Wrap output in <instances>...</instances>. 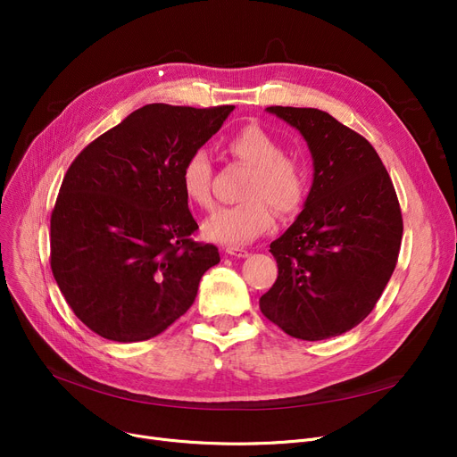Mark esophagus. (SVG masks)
<instances>
[{
  "instance_id": "1",
  "label": "esophagus",
  "mask_w": 457,
  "mask_h": 457,
  "mask_svg": "<svg viewBox=\"0 0 457 457\" xmlns=\"http://www.w3.org/2000/svg\"><path fill=\"white\" fill-rule=\"evenodd\" d=\"M226 253L231 255V257H248L250 252L245 250V248H237V246H228L226 248Z\"/></svg>"
}]
</instances>
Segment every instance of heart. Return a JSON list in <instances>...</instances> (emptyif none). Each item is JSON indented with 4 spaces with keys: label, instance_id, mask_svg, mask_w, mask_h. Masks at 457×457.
<instances>
[{
    "label": "heart",
    "instance_id": "1",
    "mask_svg": "<svg viewBox=\"0 0 457 457\" xmlns=\"http://www.w3.org/2000/svg\"><path fill=\"white\" fill-rule=\"evenodd\" d=\"M228 154L252 168L243 204L219 209L204 224L211 241L246 245L272 229L279 214L289 216L302 209L309 190L305 162L285 154L283 144L259 124H245L226 140ZM183 195L202 209L212 205V164L204 150L192 152L179 174Z\"/></svg>",
    "mask_w": 457,
    "mask_h": 457
}]
</instances>
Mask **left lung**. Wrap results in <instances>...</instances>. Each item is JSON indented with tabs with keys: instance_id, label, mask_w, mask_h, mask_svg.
Returning <instances> with one entry per match:
<instances>
[{
	"instance_id": "left-lung-1",
	"label": "left lung",
	"mask_w": 457,
	"mask_h": 457,
	"mask_svg": "<svg viewBox=\"0 0 457 457\" xmlns=\"http://www.w3.org/2000/svg\"><path fill=\"white\" fill-rule=\"evenodd\" d=\"M296 128L315 164L295 224L270 245L278 278L261 313L302 341L335 337L363 322L389 283L402 245L395 185L372 144L311 107H267Z\"/></svg>"
}]
</instances>
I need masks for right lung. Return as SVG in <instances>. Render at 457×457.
<instances>
[{"mask_svg": "<svg viewBox=\"0 0 457 457\" xmlns=\"http://www.w3.org/2000/svg\"><path fill=\"white\" fill-rule=\"evenodd\" d=\"M233 105L150 104L92 140L64 174L50 265L76 317L100 337H155L195 303L219 248L195 241L179 174Z\"/></svg>", "mask_w": 457, "mask_h": 457, "instance_id": "1", "label": "right lung"}]
</instances>
